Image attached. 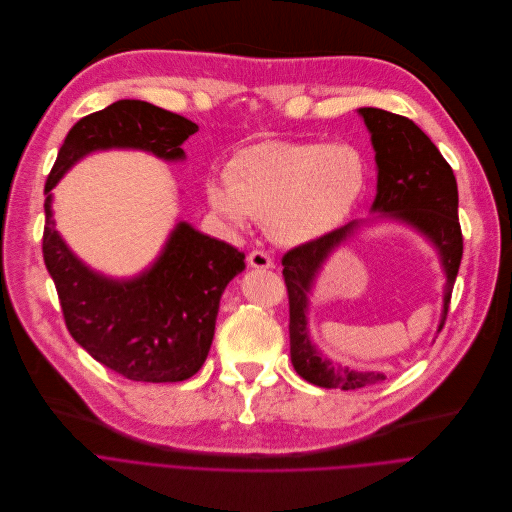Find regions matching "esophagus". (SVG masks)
Segmentation results:
<instances>
[{"mask_svg":"<svg viewBox=\"0 0 512 512\" xmlns=\"http://www.w3.org/2000/svg\"><path fill=\"white\" fill-rule=\"evenodd\" d=\"M248 264H250L252 268H260V270H266V268H272V266H274L272 258H270L264 250H254V252H250V254H248Z\"/></svg>","mask_w":512,"mask_h":512,"instance_id":"obj_1","label":"esophagus"}]
</instances>
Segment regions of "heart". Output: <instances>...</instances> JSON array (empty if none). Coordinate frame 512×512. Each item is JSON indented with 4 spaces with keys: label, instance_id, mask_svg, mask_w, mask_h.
I'll return each mask as SVG.
<instances>
[{
    "label": "heart",
    "instance_id": "b5f03b06",
    "mask_svg": "<svg viewBox=\"0 0 512 512\" xmlns=\"http://www.w3.org/2000/svg\"><path fill=\"white\" fill-rule=\"evenodd\" d=\"M365 183V159L353 145L266 141L242 149L208 197L234 228L258 218L278 242L302 244L339 226Z\"/></svg>",
    "mask_w": 512,
    "mask_h": 512
}]
</instances>
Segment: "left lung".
<instances>
[{"label": "left lung", "instance_id": "left-lung-1", "mask_svg": "<svg viewBox=\"0 0 512 512\" xmlns=\"http://www.w3.org/2000/svg\"><path fill=\"white\" fill-rule=\"evenodd\" d=\"M375 149L377 195L373 212L405 222L422 232L438 250L446 272L442 331L452 288L462 260V230L458 222V185L452 167L442 157L430 137L407 117L381 109H359ZM359 222H349L313 242L300 244L282 256V276L288 290V333L290 361L296 373L319 387L359 389L385 379L383 373L355 371L323 359L311 345L306 331V306L317 272L329 254L357 230Z\"/></svg>", "mask_w": 512, "mask_h": 512}]
</instances>
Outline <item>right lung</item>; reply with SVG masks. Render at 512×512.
I'll list each match as a JSON object with an SVG mask.
<instances>
[{
  "instance_id": "right-lung-1",
  "label": "right lung",
  "mask_w": 512,
  "mask_h": 512,
  "mask_svg": "<svg viewBox=\"0 0 512 512\" xmlns=\"http://www.w3.org/2000/svg\"><path fill=\"white\" fill-rule=\"evenodd\" d=\"M199 127L145 100H117L82 117L66 135L44 187L46 268L56 284L66 329L92 359L131 381L175 383L206 361L220 298L240 274L244 252L179 222L157 262L131 280L90 270L64 244L52 220V187L84 155L143 149L183 159V141Z\"/></svg>"
}]
</instances>
